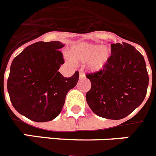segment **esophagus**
I'll use <instances>...</instances> for the list:
<instances>
[{
  "label": "esophagus",
  "mask_w": 156,
  "mask_h": 156,
  "mask_svg": "<svg viewBox=\"0 0 156 156\" xmlns=\"http://www.w3.org/2000/svg\"><path fill=\"white\" fill-rule=\"evenodd\" d=\"M79 78H81V79H82V78H85V74H84L83 72H80V74H79Z\"/></svg>",
  "instance_id": "esophagus-1"
}]
</instances>
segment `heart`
I'll use <instances>...</instances> for the list:
<instances>
[{"mask_svg": "<svg viewBox=\"0 0 156 156\" xmlns=\"http://www.w3.org/2000/svg\"><path fill=\"white\" fill-rule=\"evenodd\" d=\"M111 52L108 47L100 45L80 42L71 47L69 52L70 58L74 61H88L91 71H99L107 64Z\"/></svg>", "mask_w": 156, "mask_h": 156, "instance_id": "heart-1", "label": "heart"}]
</instances>
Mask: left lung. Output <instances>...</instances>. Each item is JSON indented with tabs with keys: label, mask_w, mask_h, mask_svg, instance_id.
<instances>
[{
	"label": "left lung",
	"mask_w": 156,
	"mask_h": 156,
	"mask_svg": "<svg viewBox=\"0 0 156 156\" xmlns=\"http://www.w3.org/2000/svg\"><path fill=\"white\" fill-rule=\"evenodd\" d=\"M92 84L86 101L103 118L120 120L141 104L147 93L148 75L144 57L127 43H112L111 55L102 70L88 73Z\"/></svg>",
	"instance_id": "8db88e82"
}]
</instances>
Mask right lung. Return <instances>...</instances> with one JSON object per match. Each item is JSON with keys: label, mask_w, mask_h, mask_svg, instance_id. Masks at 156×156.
<instances>
[{"label": "right lung", "mask_w": 156, "mask_h": 156, "mask_svg": "<svg viewBox=\"0 0 156 156\" xmlns=\"http://www.w3.org/2000/svg\"><path fill=\"white\" fill-rule=\"evenodd\" d=\"M61 42H37L15 57L8 78L10 99L20 114L35 122L50 121L62 110L68 91L77 85L78 71L64 78Z\"/></svg>", "instance_id": "right-lung-1"}]
</instances>
